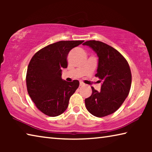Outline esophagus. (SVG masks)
Masks as SVG:
<instances>
[{"instance_id": "1", "label": "esophagus", "mask_w": 152, "mask_h": 152, "mask_svg": "<svg viewBox=\"0 0 152 152\" xmlns=\"http://www.w3.org/2000/svg\"><path fill=\"white\" fill-rule=\"evenodd\" d=\"M84 84L83 83V82H80V86H84Z\"/></svg>"}]
</instances>
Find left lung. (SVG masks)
I'll list each match as a JSON object with an SVG mask.
<instances>
[{
  "instance_id": "8db88e82",
  "label": "left lung",
  "mask_w": 152,
  "mask_h": 152,
  "mask_svg": "<svg viewBox=\"0 0 152 152\" xmlns=\"http://www.w3.org/2000/svg\"><path fill=\"white\" fill-rule=\"evenodd\" d=\"M91 48L99 57L97 73L101 90L91 87V96L85 99L86 109L92 115L102 117L115 113L125 101L132 85V72L127 61L111 46L99 41L83 43Z\"/></svg>"
}]
</instances>
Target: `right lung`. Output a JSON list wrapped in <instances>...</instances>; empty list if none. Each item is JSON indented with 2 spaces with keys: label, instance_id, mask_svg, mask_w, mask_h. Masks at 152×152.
<instances>
[{
  "label": "right lung",
  "instance_id": "right-lung-1",
  "mask_svg": "<svg viewBox=\"0 0 152 152\" xmlns=\"http://www.w3.org/2000/svg\"><path fill=\"white\" fill-rule=\"evenodd\" d=\"M84 41H60L41 49L29 64L26 75L27 92L35 106L45 115L58 116L65 111L79 81L61 79V70L68 66L67 56Z\"/></svg>",
  "mask_w": 152,
  "mask_h": 152
}]
</instances>
